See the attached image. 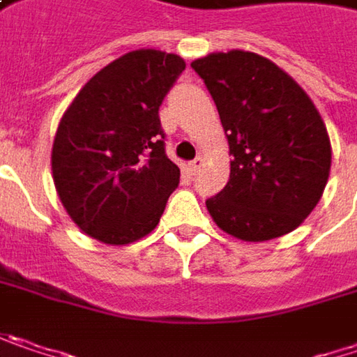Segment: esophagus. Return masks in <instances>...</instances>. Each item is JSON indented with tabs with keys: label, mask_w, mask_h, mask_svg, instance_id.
Returning <instances> with one entry per match:
<instances>
[{
	"label": "esophagus",
	"mask_w": 357,
	"mask_h": 357,
	"mask_svg": "<svg viewBox=\"0 0 357 357\" xmlns=\"http://www.w3.org/2000/svg\"><path fill=\"white\" fill-rule=\"evenodd\" d=\"M204 165V161H202V158H196L194 161H190V165H188V169H190V174L192 176H196L199 172V167Z\"/></svg>",
	"instance_id": "obj_1"
}]
</instances>
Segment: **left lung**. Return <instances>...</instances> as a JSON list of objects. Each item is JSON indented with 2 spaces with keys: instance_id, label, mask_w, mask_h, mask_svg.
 Instances as JSON below:
<instances>
[{
  "instance_id": "8db88e82",
  "label": "left lung",
  "mask_w": 357,
  "mask_h": 357,
  "mask_svg": "<svg viewBox=\"0 0 357 357\" xmlns=\"http://www.w3.org/2000/svg\"><path fill=\"white\" fill-rule=\"evenodd\" d=\"M216 102L230 147V179L206 199L224 232L246 242L279 238L317 206L331 167L325 123L303 89L255 52L192 62Z\"/></svg>"
}]
</instances>
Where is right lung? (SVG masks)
<instances>
[{
  "label": "right lung",
  "mask_w": 357,
  "mask_h": 357,
  "mask_svg": "<svg viewBox=\"0 0 357 357\" xmlns=\"http://www.w3.org/2000/svg\"><path fill=\"white\" fill-rule=\"evenodd\" d=\"M183 70L178 54H125L96 73L60 119L54 185L74 224L96 241L119 246L147 236L178 188L159 107Z\"/></svg>",
  "instance_id": "1"
}]
</instances>
